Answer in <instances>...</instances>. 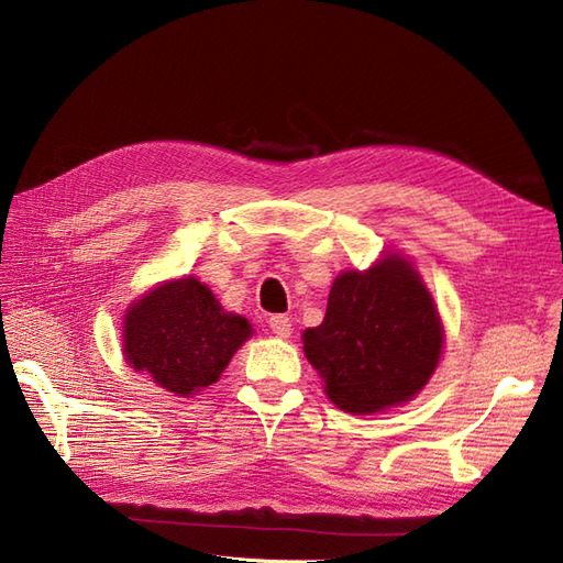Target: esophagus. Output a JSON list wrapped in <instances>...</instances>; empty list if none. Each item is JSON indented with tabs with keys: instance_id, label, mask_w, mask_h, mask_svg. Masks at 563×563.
<instances>
[{
	"instance_id": "34e87169",
	"label": "esophagus",
	"mask_w": 563,
	"mask_h": 563,
	"mask_svg": "<svg viewBox=\"0 0 563 563\" xmlns=\"http://www.w3.org/2000/svg\"><path fill=\"white\" fill-rule=\"evenodd\" d=\"M268 325H271L273 334H278V336H290L292 334V320L287 318V316H283V313L271 316L268 318Z\"/></svg>"
}]
</instances>
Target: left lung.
I'll return each mask as SVG.
<instances>
[{"label":"left lung","mask_w":563,"mask_h":563,"mask_svg":"<svg viewBox=\"0 0 563 563\" xmlns=\"http://www.w3.org/2000/svg\"><path fill=\"white\" fill-rule=\"evenodd\" d=\"M443 328L417 271L387 256L332 283L323 323L303 332V353L346 412L410 400L441 358Z\"/></svg>","instance_id":"1"}]
</instances>
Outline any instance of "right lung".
<instances>
[{"mask_svg":"<svg viewBox=\"0 0 563 563\" xmlns=\"http://www.w3.org/2000/svg\"><path fill=\"white\" fill-rule=\"evenodd\" d=\"M252 328L227 313L196 278L165 283L139 299L124 318V356L159 387L190 396L210 387Z\"/></svg>","mask_w":563,"mask_h":563,"instance_id":"add662e5","label":"right lung"}]
</instances>
